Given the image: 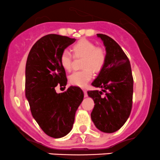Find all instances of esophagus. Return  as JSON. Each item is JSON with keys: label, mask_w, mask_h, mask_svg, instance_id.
Instances as JSON below:
<instances>
[{"label": "esophagus", "mask_w": 160, "mask_h": 160, "mask_svg": "<svg viewBox=\"0 0 160 160\" xmlns=\"http://www.w3.org/2000/svg\"><path fill=\"white\" fill-rule=\"evenodd\" d=\"M83 93H84V97H88V93H87V90H83Z\"/></svg>", "instance_id": "esophagus-1"}]
</instances>
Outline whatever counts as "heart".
<instances>
[{
	"label": "heart",
	"instance_id": "heart-1",
	"mask_svg": "<svg viewBox=\"0 0 160 160\" xmlns=\"http://www.w3.org/2000/svg\"><path fill=\"white\" fill-rule=\"evenodd\" d=\"M71 50L75 58H83L81 67L83 70L72 72L70 76V82L78 87H85L91 80L93 72H99L104 68L107 59V54L104 48L96 46L93 42L81 38L74 43ZM72 56L67 51L62 52L59 58V63L65 70L72 68Z\"/></svg>",
	"mask_w": 160,
	"mask_h": 160
}]
</instances>
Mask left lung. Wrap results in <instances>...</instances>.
I'll return each instance as SVG.
<instances>
[{"label": "left lung", "mask_w": 160, "mask_h": 160, "mask_svg": "<svg viewBox=\"0 0 160 160\" xmlns=\"http://www.w3.org/2000/svg\"><path fill=\"white\" fill-rule=\"evenodd\" d=\"M104 42L107 59L104 68L91 83L99 90H89L94 101L91 119L98 129L112 133L120 129L128 120L132 107L133 77L128 57L111 37L97 34ZM106 94L102 96V92Z\"/></svg>", "instance_id": "left-lung-1"}]
</instances>
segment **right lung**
<instances>
[{
	"label": "right lung",
	"instance_id": "1",
	"mask_svg": "<svg viewBox=\"0 0 160 160\" xmlns=\"http://www.w3.org/2000/svg\"><path fill=\"white\" fill-rule=\"evenodd\" d=\"M76 41L67 36L49 34L31 49L25 67V96L32 116L43 132L52 138L67 135L72 128L83 92L71 86L57 93V85L67 83L65 70L59 63L61 54Z\"/></svg>",
	"mask_w": 160,
	"mask_h": 160
}]
</instances>
